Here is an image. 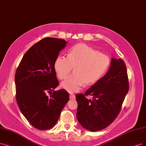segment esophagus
I'll return each mask as SVG.
<instances>
[{
	"mask_svg": "<svg viewBox=\"0 0 146 146\" xmlns=\"http://www.w3.org/2000/svg\"><path fill=\"white\" fill-rule=\"evenodd\" d=\"M69 98L71 99V100H74V99L75 98V96L74 95L71 94V95H69Z\"/></svg>",
	"mask_w": 146,
	"mask_h": 146,
	"instance_id": "esophagus-1",
	"label": "esophagus"
}]
</instances>
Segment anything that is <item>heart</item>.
<instances>
[{"mask_svg": "<svg viewBox=\"0 0 146 146\" xmlns=\"http://www.w3.org/2000/svg\"><path fill=\"white\" fill-rule=\"evenodd\" d=\"M110 58L84 44H78L69 50L68 57L58 56L54 69L59 79L67 77L74 67V72L60 84V87L69 93L78 92L83 84L95 83L107 71Z\"/></svg>", "mask_w": 146, "mask_h": 146, "instance_id": "heart-1", "label": "heart"}]
</instances>
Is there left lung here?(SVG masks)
I'll return each instance as SVG.
<instances>
[{
    "instance_id": "left-lung-1",
    "label": "left lung",
    "mask_w": 146,
    "mask_h": 146,
    "mask_svg": "<svg viewBox=\"0 0 146 146\" xmlns=\"http://www.w3.org/2000/svg\"><path fill=\"white\" fill-rule=\"evenodd\" d=\"M129 90L127 69L120 59L112 58L107 74L87 90L77 94V119L84 129L95 132L109 126L117 117ZM90 95L91 100L85 98Z\"/></svg>"
}]
</instances>
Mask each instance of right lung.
Masks as SVG:
<instances>
[{
    "label": "right lung",
    "mask_w": 146,
    "mask_h": 146,
    "mask_svg": "<svg viewBox=\"0 0 146 146\" xmlns=\"http://www.w3.org/2000/svg\"><path fill=\"white\" fill-rule=\"evenodd\" d=\"M66 40L46 38L34 44L23 56L15 75L16 100L21 113L36 129H51L69 101L59 85L54 63ZM51 93L48 97L47 93Z\"/></svg>",
    "instance_id": "obj_1"
}]
</instances>
